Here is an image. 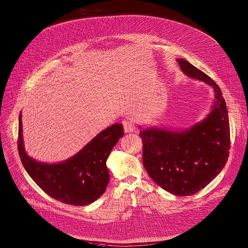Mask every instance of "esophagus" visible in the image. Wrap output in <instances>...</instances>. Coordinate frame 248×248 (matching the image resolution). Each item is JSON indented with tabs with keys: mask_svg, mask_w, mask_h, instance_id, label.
Wrapping results in <instances>:
<instances>
[{
	"mask_svg": "<svg viewBox=\"0 0 248 248\" xmlns=\"http://www.w3.org/2000/svg\"><path fill=\"white\" fill-rule=\"evenodd\" d=\"M123 125H124V129L125 132H133L135 129L134 124L129 120L123 121Z\"/></svg>",
	"mask_w": 248,
	"mask_h": 248,
	"instance_id": "34e87169",
	"label": "esophagus"
}]
</instances>
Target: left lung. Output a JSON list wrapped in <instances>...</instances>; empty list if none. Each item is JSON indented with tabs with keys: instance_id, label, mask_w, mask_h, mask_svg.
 Returning <instances> with one entry per match:
<instances>
[{
	"instance_id": "8db88e82",
	"label": "left lung",
	"mask_w": 248,
	"mask_h": 248,
	"mask_svg": "<svg viewBox=\"0 0 248 248\" xmlns=\"http://www.w3.org/2000/svg\"><path fill=\"white\" fill-rule=\"evenodd\" d=\"M181 70L215 91L213 110L202 122L184 131L141 128L143 163L150 178L174 196H191L207 186L224 168L230 149V125L225 100L218 85L185 59Z\"/></svg>"
}]
</instances>
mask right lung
<instances>
[{
    "label": "right lung",
    "mask_w": 248,
    "mask_h": 248,
    "mask_svg": "<svg viewBox=\"0 0 248 248\" xmlns=\"http://www.w3.org/2000/svg\"><path fill=\"white\" fill-rule=\"evenodd\" d=\"M19 115L18 151L21 162L32 180L50 198L60 202L84 206L94 202L105 192L109 183L106 160L124 127L115 124L101 131L75 156L58 164L37 162L24 149L22 120Z\"/></svg>",
    "instance_id": "add662e5"
}]
</instances>
